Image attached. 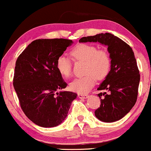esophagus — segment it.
<instances>
[{
  "instance_id": "34e87169",
  "label": "esophagus",
  "mask_w": 151,
  "mask_h": 151,
  "mask_svg": "<svg viewBox=\"0 0 151 151\" xmlns=\"http://www.w3.org/2000/svg\"><path fill=\"white\" fill-rule=\"evenodd\" d=\"M78 96L80 99H85V98H87V97H88V95H84V94H78Z\"/></svg>"
}]
</instances>
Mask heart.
Returning a JSON list of instances; mask_svg holds the SVG:
<instances>
[{
	"label": "heart",
	"mask_w": 151,
	"mask_h": 151,
	"mask_svg": "<svg viewBox=\"0 0 151 151\" xmlns=\"http://www.w3.org/2000/svg\"><path fill=\"white\" fill-rule=\"evenodd\" d=\"M70 54L74 61H85V76L75 79L69 86L73 92L86 94L95 86L97 79L103 80L109 74L111 58L104 49H97L93 44H80L70 51ZM56 67L63 78H68L71 76V61L65 55L57 58Z\"/></svg>",
	"instance_id": "b5f03b06"
}]
</instances>
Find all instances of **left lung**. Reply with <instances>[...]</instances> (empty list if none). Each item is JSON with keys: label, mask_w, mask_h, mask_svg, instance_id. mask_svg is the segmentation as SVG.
Masks as SVG:
<instances>
[{"label": "left lung", "mask_w": 151, "mask_h": 151, "mask_svg": "<svg viewBox=\"0 0 151 151\" xmlns=\"http://www.w3.org/2000/svg\"><path fill=\"white\" fill-rule=\"evenodd\" d=\"M79 42H99L107 47L111 58L110 71L97 88L100 93V107L95 116L104 122L121 119L135 104L140 82L139 70L132 49L126 42L110 33L84 37Z\"/></svg>", "instance_id": "obj_1"}]
</instances>
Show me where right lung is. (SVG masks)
Here are the masks:
<instances>
[{
	"instance_id": "1",
	"label": "right lung",
	"mask_w": 151,
	"mask_h": 151,
	"mask_svg": "<svg viewBox=\"0 0 151 151\" xmlns=\"http://www.w3.org/2000/svg\"><path fill=\"white\" fill-rule=\"evenodd\" d=\"M73 43L65 39L35 40L16 61L13 86L21 108L40 127L61 124L77 97L73 92H57L66 88L67 83L56 69V60Z\"/></svg>"
}]
</instances>
